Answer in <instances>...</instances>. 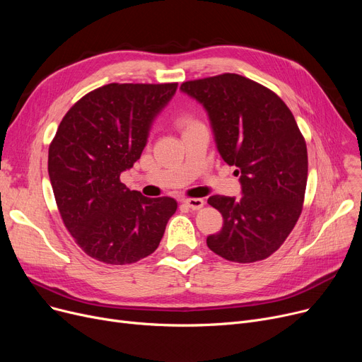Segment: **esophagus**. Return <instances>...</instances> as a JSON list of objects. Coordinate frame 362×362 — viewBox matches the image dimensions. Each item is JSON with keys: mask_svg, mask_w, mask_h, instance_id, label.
<instances>
[{"mask_svg": "<svg viewBox=\"0 0 362 362\" xmlns=\"http://www.w3.org/2000/svg\"><path fill=\"white\" fill-rule=\"evenodd\" d=\"M185 205L186 206H189L191 208V210H194V211H197V210H201V208L204 206V199H201V198H186L185 201Z\"/></svg>", "mask_w": 362, "mask_h": 362, "instance_id": "esophagus-1", "label": "esophagus"}]
</instances>
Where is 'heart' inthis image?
Wrapping results in <instances>:
<instances>
[{
	"instance_id": "heart-1",
	"label": "heart",
	"mask_w": 362,
	"mask_h": 362,
	"mask_svg": "<svg viewBox=\"0 0 362 362\" xmlns=\"http://www.w3.org/2000/svg\"><path fill=\"white\" fill-rule=\"evenodd\" d=\"M195 122H197V120H195V117L192 116L191 112H180V114H177L176 119H175V124H176L180 130H185L186 127L194 124Z\"/></svg>"
}]
</instances>
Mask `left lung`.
I'll list each match as a JSON object with an SVG mask.
<instances>
[{"label": "left lung", "instance_id": "left-lung-1", "mask_svg": "<svg viewBox=\"0 0 362 362\" xmlns=\"http://www.w3.org/2000/svg\"><path fill=\"white\" fill-rule=\"evenodd\" d=\"M180 89L205 107L220 156L240 175V199L208 198L223 216L208 248L242 264L269 258L293 230L305 198L307 144L292 111L276 92L236 73L187 81Z\"/></svg>", "mask_w": 362, "mask_h": 362}]
</instances>
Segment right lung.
<instances>
[{
    "label": "right lung",
    "mask_w": 362,
    "mask_h": 362,
    "mask_svg": "<svg viewBox=\"0 0 362 362\" xmlns=\"http://www.w3.org/2000/svg\"><path fill=\"white\" fill-rule=\"evenodd\" d=\"M177 83H108L66 112L48 149L57 208L74 242L90 258L124 265L154 252L168 218L170 197L146 198L120 180L139 158L148 129Z\"/></svg>",
    "instance_id": "right-lung-1"
}]
</instances>
